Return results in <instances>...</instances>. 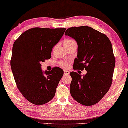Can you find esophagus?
I'll use <instances>...</instances> for the list:
<instances>
[{"label":"esophagus","instance_id":"esophagus-1","mask_svg":"<svg viewBox=\"0 0 128 128\" xmlns=\"http://www.w3.org/2000/svg\"><path fill=\"white\" fill-rule=\"evenodd\" d=\"M70 72H68V70H64V75H68V74H69Z\"/></svg>","mask_w":128,"mask_h":128}]
</instances>
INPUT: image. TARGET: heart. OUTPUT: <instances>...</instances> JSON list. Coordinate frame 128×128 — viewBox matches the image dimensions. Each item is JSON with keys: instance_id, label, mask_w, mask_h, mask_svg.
Returning <instances> with one entry per match:
<instances>
[{"instance_id": "obj_1", "label": "heart", "mask_w": 128, "mask_h": 128, "mask_svg": "<svg viewBox=\"0 0 128 128\" xmlns=\"http://www.w3.org/2000/svg\"><path fill=\"white\" fill-rule=\"evenodd\" d=\"M74 44H76L75 41L71 39H67L64 41V45L65 48H66V47H69ZM60 66L64 67V68H66L68 66L67 62L66 61H61L60 62Z\"/></svg>"}]
</instances>
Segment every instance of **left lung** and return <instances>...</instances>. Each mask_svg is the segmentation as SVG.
I'll list each match as a JSON object with an SVG mask.
<instances>
[{
	"instance_id": "1",
	"label": "left lung",
	"mask_w": 128,
	"mask_h": 128,
	"mask_svg": "<svg viewBox=\"0 0 128 128\" xmlns=\"http://www.w3.org/2000/svg\"><path fill=\"white\" fill-rule=\"evenodd\" d=\"M64 35L78 44L74 69L85 70L82 76L72 72L70 94L78 102L91 106L101 100L110 87L115 67L112 45L106 35L89 26L70 27Z\"/></svg>"
}]
</instances>
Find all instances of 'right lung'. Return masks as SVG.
Listing matches in <instances>:
<instances>
[{"instance_id":"right-lung-1","label":"right lung","mask_w":128,"mask_h":128,"mask_svg":"<svg viewBox=\"0 0 128 128\" xmlns=\"http://www.w3.org/2000/svg\"><path fill=\"white\" fill-rule=\"evenodd\" d=\"M65 30V28L35 27L22 33L14 42L12 72L19 91L31 103L44 105L54 97L64 71L56 68L50 72H43L40 63L51 58L53 47Z\"/></svg>"}]
</instances>
